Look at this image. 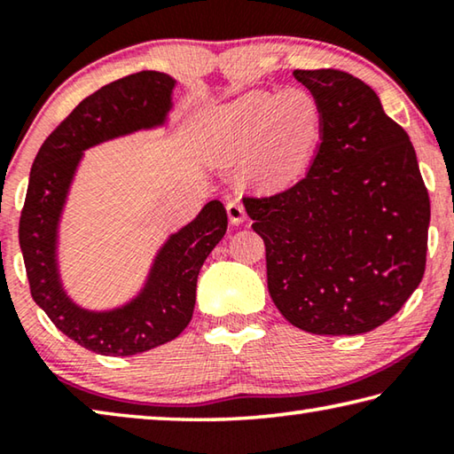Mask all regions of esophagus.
Listing matches in <instances>:
<instances>
[{
  "mask_svg": "<svg viewBox=\"0 0 454 454\" xmlns=\"http://www.w3.org/2000/svg\"><path fill=\"white\" fill-rule=\"evenodd\" d=\"M226 212H228V218L232 224H242V222L246 220V210L240 200H230V202L226 204Z\"/></svg>",
  "mask_w": 454,
  "mask_h": 454,
  "instance_id": "1",
  "label": "esophagus"
}]
</instances>
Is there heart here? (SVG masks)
<instances>
[{
  "instance_id": "b5f03b06",
  "label": "heart",
  "mask_w": 454,
  "mask_h": 454,
  "mask_svg": "<svg viewBox=\"0 0 454 454\" xmlns=\"http://www.w3.org/2000/svg\"><path fill=\"white\" fill-rule=\"evenodd\" d=\"M322 136V106L309 90H254L200 114L194 144L202 162L240 160L246 182L282 190L306 172Z\"/></svg>"
}]
</instances>
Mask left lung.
<instances>
[{"instance_id": "8db88e82", "label": "left lung", "mask_w": 454, "mask_h": 454, "mask_svg": "<svg viewBox=\"0 0 454 454\" xmlns=\"http://www.w3.org/2000/svg\"><path fill=\"white\" fill-rule=\"evenodd\" d=\"M292 74L322 106L317 156L290 190L244 198V208L282 317L312 334H363L422 280L428 192L409 134L371 86L340 70Z\"/></svg>"}]
</instances>
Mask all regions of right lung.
<instances>
[{
	"label": "right lung",
	"instance_id": "add662e5",
	"mask_svg": "<svg viewBox=\"0 0 454 454\" xmlns=\"http://www.w3.org/2000/svg\"><path fill=\"white\" fill-rule=\"evenodd\" d=\"M176 83L162 72H137L99 88L48 136L29 172L20 218L29 290L61 333L104 356H132L162 347L190 325L200 268L228 228L224 204L210 200L194 220L168 234L140 290L112 309L78 304L61 280V218L86 150L166 128Z\"/></svg>",
	"mask_w": 454,
	"mask_h": 454
}]
</instances>
